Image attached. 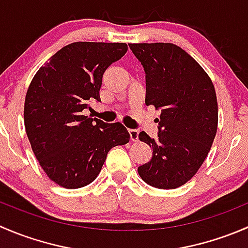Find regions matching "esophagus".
<instances>
[{"label": "esophagus", "mask_w": 248, "mask_h": 248, "mask_svg": "<svg viewBox=\"0 0 248 248\" xmlns=\"http://www.w3.org/2000/svg\"><path fill=\"white\" fill-rule=\"evenodd\" d=\"M128 133H129V138H131L132 141H137V140H138L139 132L137 131V129H128Z\"/></svg>", "instance_id": "1"}]
</instances>
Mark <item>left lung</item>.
Here are the masks:
<instances>
[{"label": "left lung", "mask_w": 248, "mask_h": 248, "mask_svg": "<svg viewBox=\"0 0 248 248\" xmlns=\"http://www.w3.org/2000/svg\"><path fill=\"white\" fill-rule=\"evenodd\" d=\"M128 46L146 73L145 104L161 109L157 139L139 134L152 147V157L138 172L150 186L177 188L197 174L216 137L215 86L201 64L175 44Z\"/></svg>", "instance_id": "obj_1"}]
</instances>
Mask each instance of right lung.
<instances>
[{
  "instance_id": "obj_1",
  "label": "right lung",
  "mask_w": 248,
  "mask_h": 248,
  "mask_svg": "<svg viewBox=\"0 0 248 248\" xmlns=\"http://www.w3.org/2000/svg\"><path fill=\"white\" fill-rule=\"evenodd\" d=\"M126 43L76 42L34 74L25 97L24 122L32 151L51 181L68 189L91 184L114 146L129 141L120 122L82 115L101 101L102 77L127 52Z\"/></svg>"
}]
</instances>
